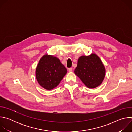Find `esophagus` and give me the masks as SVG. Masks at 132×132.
Instances as JSON below:
<instances>
[{
  "mask_svg": "<svg viewBox=\"0 0 132 132\" xmlns=\"http://www.w3.org/2000/svg\"><path fill=\"white\" fill-rule=\"evenodd\" d=\"M68 71H69V72H72V68H68Z\"/></svg>",
  "mask_w": 132,
  "mask_h": 132,
  "instance_id": "esophagus-1",
  "label": "esophagus"
}]
</instances>
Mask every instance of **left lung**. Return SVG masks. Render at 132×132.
<instances>
[{"mask_svg":"<svg viewBox=\"0 0 132 132\" xmlns=\"http://www.w3.org/2000/svg\"><path fill=\"white\" fill-rule=\"evenodd\" d=\"M75 74L90 89L95 88L103 82L105 68L99 56L95 53L79 57Z\"/></svg>","mask_w":132,"mask_h":132,"instance_id":"obj_1","label":"left lung"}]
</instances>
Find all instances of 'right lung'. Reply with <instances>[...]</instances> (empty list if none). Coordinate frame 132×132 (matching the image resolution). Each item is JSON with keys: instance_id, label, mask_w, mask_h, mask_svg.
Segmentation results:
<instances>
[{"instance_id": "obj_1", "label": "right lung", "mask_w": 132, "mask_h": 132, "mask_svg": "<svg viewBox=\"0 0 132 132\" xmlns=\"http://www.w3.org/2000/svg\"><path fill=\"white\" fill-rule=\"evenodd\" d=\"M66 73V67L57 57L46 54L36 66L35 76L42 87L51 90L59 85Z\"/></svg>"}]
</instances>
